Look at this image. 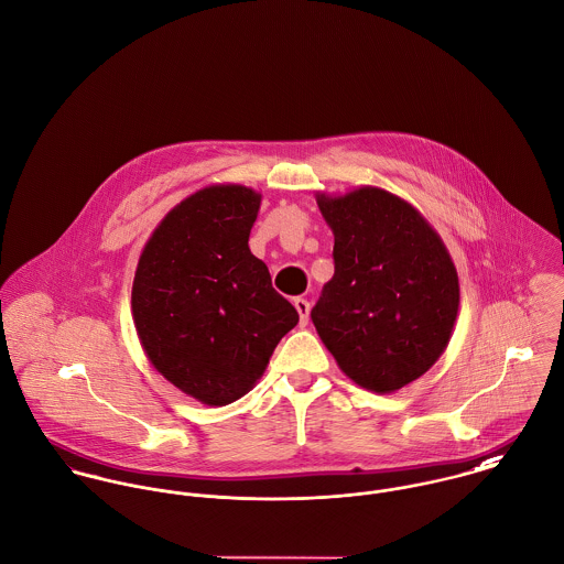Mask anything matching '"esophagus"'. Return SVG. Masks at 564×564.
<instances>
[{
  "label": "esophagus",
  "instance_id": "obj_1",
  "mask_svg": "<svg viewBox=\"0 0 564 564\" xmlns=\"http://www.w3.org/2000/svg\"><path fill=\"white\" fill-rule=\"evenodd\" d=\"M294 307H296V312H299V316H301V325H307V321H310V310H312L310 301H307V299H294Z\"/></svg>",
  "mask_w": 564,
  "mask_h": 564
}]
</instances>
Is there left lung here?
Instances as JSON below:
<instances>
[{
  "mask_svg": "<svg viewBox=\"0 0 564 564\" xmlns=\"http://www.w3.org/2000/svg\"><path fill=\"white\" fill-rule=\"evenodd\" d=\"M318 207L336 235V272L312 323L355 383L394 392L449 344L459 305L449 252L412 205L383 189L318 196Z\"/></svg>",
  "mask_w": 564,
  "mask_h": 564,
  "instance_id": "1",
  "label": "left lung"
}]
</instances>
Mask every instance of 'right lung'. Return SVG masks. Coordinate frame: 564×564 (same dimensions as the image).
<instances>
[{"mask_svg":"<svg viewBox=\"0 0 564 564\" xmlns=\"http://www.w3.org/2000/svg\"><path fill=\"white\" fill-rule=\"evenodd\" d=\"M259 203L241 185L189 196L152 232L134 272L143 350L167 381L207 405L243 397L299 323L248 248Z\"/></svg>","mask_w":564,"mask_h":564,"instance_id":"1","label":"right lung"}]
</instances>
